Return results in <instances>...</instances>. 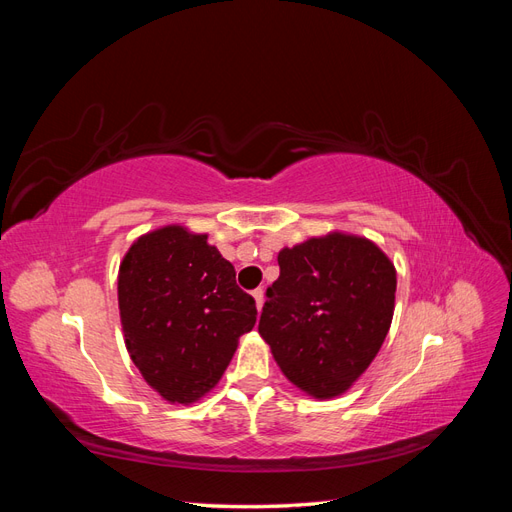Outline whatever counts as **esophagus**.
Instances as JSON below:
<instances>
[{
    "label": "esophagus",
    "mask_w": 512,
    "mask_h": 512,
    "mask_svg": "<svg viewBox=\"0 0 512 512\" xmlns=\"http://www.w3.org/2000/svg\"><path fill=\"white\" fill-rule=\"evenodd\" d=\"M252 297H254V301H256V309L260 312L262 305H265V290H262V288H256V290L252 292Z\"/></svg>",
    "instance_id": "obj_1"
}]
</instances>
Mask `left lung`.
I'll return each mask as SVG.
<instances>
[{
    "label": "left lung",
    "instance_id": "8db88e82",
    "mask_svg": "<svg viewBox=\"0 0 512 512\" xmlns=\"http://www.w3.org/2000/svg\"><path fill=\"white\" fill-rule=\"evenodd\" d=\"M277 265L258 333L301 391L316 399L346 393L391 329L393 262L374 241L329 232L284 247Z\"/></svg>",
    "mask_w": 512,
    "mask_h": 512
}]
</instances>
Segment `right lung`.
<instances>
[{
  "label": "right lung",
  "instance_id": "right-lung-1",
  "mask_svg": "<svg viewBox=\"0 0 512 512\" xmlns=\"http://www.w3.org/2000/svg\"><path fill=\"white\" fill-rule=\"evenodd\" d=\"M117 299L130 359L170 404L207 395L256 324V301L237 286L235 267L207 235L179 224L130 245Z\"/></svg>",
  "mask_w": 512,
  "mask_h": 512
}]
</instances>
